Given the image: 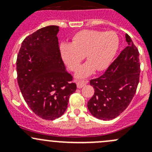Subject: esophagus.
<instances>
[{
    "instance_id": "34e87169",
    "label": "esophagus",
    "mask_w": 152,
    "mask_h": 152,
    "mask_svg": "<svg viewBox=\"0 0 152 152\" xmlns=\"http://www.w3.org/2000/svg\"><path fill=\"white\" fill-rule=\"evenodd\" d=\"M86 84H87V82H85V81H77L76 82V85H77L78 88H82Z\"/></svg>"
}]
</instances>
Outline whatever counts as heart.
Instances as JSON below:
<instances>
[{
	"mask_svg": "<svg viewBox=\"0 0 152 152\" xmlns=\"http://www.w3.org/2000/svg\"><path fill=\"white\" fill-rule=\"evenodd\" d=\"M118 37L114 31L85 29L72 37L70 44H62L60 52L62 59L72 71L77 70L85 56L87 63L80 67L77 76H90L95 70L102 71L109 67L118 48Z\"/></svg>",
	"mask_w": 152,
	"mask_h": 152,
	"instance_id": "heart-1",
	"label": "heart"
}]
</instances>
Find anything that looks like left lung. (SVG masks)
Masks as SVG:
<instances>
[{
  "label": "left lung",
  "instance_id": "8db88e82",
  "mask_svg": "<svg viewBox=\"0 0 152 152\" xmlns=\"http://www.w3.org/2000/svg\"><path fill=\"white\" fill-rule=\"evenodd\" d=\"M129 46L121 52L100 77L91 79L95 93L89 100V111L96 118H115L126 109L136 93L139 83L140 64L138 49L126 34Z\"/></svg>",
  "mask_w": 152,
  "mask_h": 152
}]
</instances>
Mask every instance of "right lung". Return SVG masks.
Returning a JSON list of instances; mask_svg holds the SVG:
<instances>
[{"instance_id":"right-lung-1","label":"right lung","mask_w":152,"mask_h":152,"mask_svg":"<svg viewBox=\"0 0 152 152\" xmlns=\"http://www.w3.org/2000/svg\"><path fill=\"white\" fill-rule=\"evenodd\" d=\"M59 26H48L24 39L17 58L18 82L29 108L45 120L64 114L76 90L65 69L56 37Z\"/></svg>"}]
</instances>
